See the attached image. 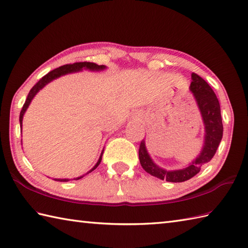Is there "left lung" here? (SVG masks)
Instances as JSON below:
<instances>
[{"label": "left lung", "instance_id": "1", "mask_svg": "<svg viewBox=\"0 0 248 248\" xmlns=\"http://www.w3.org/2000/svg\"><path fill=\"white\" fill-rule=\"evenodd\" d=\"M189 91L194 94L198 108L202 113L204 124V143L199 155L192 163L177 170H166L157 166L151 160L146 149L145 140L140 141L139 156L141 167L151 176L168 182H183L193 178L200 171V168L211 161L217 152L223 138V123L220 116V107L217 94L211 86L196 73H192V83Z\"/></svg>", "mask_w": 248, "mask_h": 248}]
</instances>
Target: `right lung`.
I'll use <instances>...</instances> for the list:
<instances>
[{
  "instance_id": "right-lung-1",
  "label": "right lung",
  "mask_w": 248,
  "mask_h": 248,
  "mask_svg": "<svg viewBox=\"0 0 248 248\" xmlns=\"http://www.w3.org/2000/svg\"><path fill=\"white\" fill-rule=\"evenodd\" d=\"M105 68H107V67H105L104 65H97V64H94V62H75V64H68V65L61 66L59 68H56V69L50 71L48 75H46L45 77L41 78L40 80L37 82L35 85L33 86V88H31V91H30V93L28 94V98H26L25 102L23 104V108H22V109H21V112H20V118H19V120H20V127L22 128L23 115L25 113V110L28 109L31 101L36 96V93H38L41 88H44L46 85V84L50 83L51 81L55 80V78H57L62 77V76L68 75V73L78 72V71H81L83 69H88V70H92V71H100V70L105 69ZM102 155H103V150L101 152V155H100V157H99L97 164L94 165L87 173L92 172L93 170H96V168L98 167V165L100 164V162H101V160H102ZM83 177H84V175L81 176V177H78V178H76V180H78V179H81ZM54 180L55 181H61V182H67V181H69V179H54Z\"/></svg>"
}]
</instances>
